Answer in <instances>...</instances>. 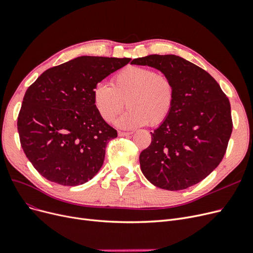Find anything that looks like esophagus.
Masks as SVG:
<instances>
[{"label": "esophagus", "mask_w": 253, "mask_h": 253, "mask_svg": "<svg viewBox=\"0 0 253 253\" xmlns=\"http://www.w3.org/2000/svg\"><path fill=\"white\" fill-rule=\"evenodd\" d=\"M118 134H119L120 136H128V135H130V134H132V132H124V131H119Z\"/></svg>", "instance_id": "esophagus-1"}]
</instances>
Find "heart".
Instances as JSON below:
<instances>
[{
  "mask_svg": "<svg viewBox=\"0 0 253 253\" xmlns=\"http://www.w3.org/2000/svg\"><path fill=\"white\" fill-rule=\"evenodd\" d=\"M173 96V84L167 74L135 65L117 72L112 86L99 84L93 91L94 104L105 122H113L125 105L129 107L117 121L124 129L161 123L171 111Z\"/></svg>",
  "mask_w": 253,
  "mask_h": 253,
  "instance_id": "heart-1",
  "label": "heart"
}]
</instances>
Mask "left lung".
Returning a JSON list of instances; mask_svg holds the SVG:
<instances>
[{"instance_id": "obj_1", "label": "left lung", "mask_w": 253, "mask_h": 253, "mask_svg": "<svg viewBox=\"0 0 253 253\" xmlns=\"http://www.w3.org/2000/svg\"><path fill=\"white\" fill-rule=\"evenodd\" d=\"M133 65L150 66L171 80L169 115L140 153L142 173L161 189L183 190L204 180L221 162L233 131L228 98L195 64L174 54H150Z\"/></svg>"}]
</instances>
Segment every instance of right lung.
<instances>
[{"label": "right lung", "mask_w": 253, "mask_h": 253, "mask_svg": "<svg viewBox=\"0 0 253 253\" xmlns=\"http://www.w3.org/2000/svg\"><path fill=\"white\" fill-rule=\"evenodd\" d=\"M131 59L83 56L43 72L25 94L17 130L27 158L46 180L82 185L101 169L118 136L97 112L95 86Z\"/></svg>", "instance_id": "obj_1"}]
</instances>
